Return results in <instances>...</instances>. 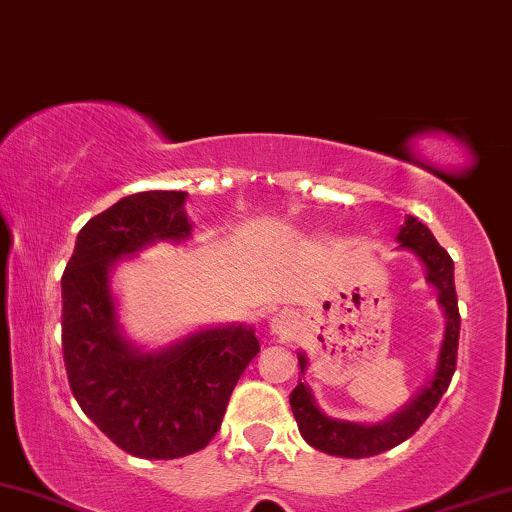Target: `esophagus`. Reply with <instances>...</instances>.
<instances>
[{"mask_svg": "<svg viewBox=\"0 0 512 512\" xmlns=\"http://www.w3.org/2000/svg\"><path fill=\"white\" fill-rule=\"evenodd\" d=\"M293 328H295V318L288 309H281L270 318V330L274 335H291Z\"/></svg>", "mask_w": 512, "mask_h": 512, "instance_id": "esophagus-1", "label": "esophagus"}]
</instances>
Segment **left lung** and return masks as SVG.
<instances>
[{
  "instance_id": "left-lung-1",
  "label": "left lung",
  "mask_w": 512,
  "mask_h": 512,
  "mask_svg": "<svg viewBox=\"0 0 512 512\" xmlns=\"http://www.w3.org/2000/svg\"><path fill=\"white\" fill-rule=\"evenodd\" d=\"M397 240L402 242L399 247L416 251L420 261L425 263L429 284L436 286L441 307L446 309L448 323L439 353V365H436L434 379L425 385V390H422L411 404H406V409L395 413V416L381 422V425H358V422L328 418L325 413L318 411L314 397H311V390L298 376V385H295V390L291 392L293 416L298 420L302 439H305L311 448L321 450V453L360 459L381 455L385 450L399 446V443L416 434L422 422L429 418V413H432L436 409V404L441 402L443 392L448 390L450 379H453L455 374L459 344V307L453 277V258H450L448 251L434 240L432 231L416 217H406ZM298 365L300 372H305V355H300Z\"/></svg>"
}]
</instances>
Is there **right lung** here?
Returning <instances> with one entry per match:
<instances>
[{"label": "right lung", "instance_id": "1", "mask_svg": "<svg viewBox=\"0 0 512 512\" xmlns=\"http://www.w3.org/2000/svg\"><path fill=\"white\" fill-rule=\"evenodd\" d=\"M184 198V191H140L96 214L62 274V351L73 397L117 448L143 459L203 450L261 351L244 325L203 330L159 353H140L120 335L110 268L154 240L189 238Z\"/></svg>", "mask_w": 512, "mask_h": 512}]
</instances>
